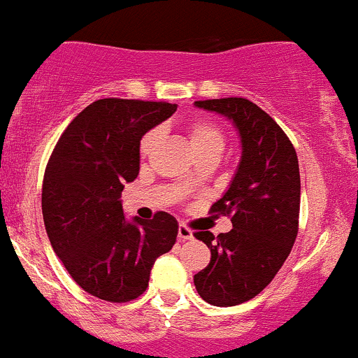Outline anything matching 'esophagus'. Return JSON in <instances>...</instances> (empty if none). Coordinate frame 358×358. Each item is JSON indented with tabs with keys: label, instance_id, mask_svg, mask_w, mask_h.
Here are the masks:
<instances>
[{
	"label": "esophagus",
	"instance_id": "1",
	"mask_svg": "<svg viewBox=\"0 0 358 358\" xmlns=\"http://www.w3.org/2000/svg\"><path fill=\"white\" fill-rule=\"evenodd\" d=\"M178 238H179V241H187V239H193V231H191L189 227H186L180 224L179 229H178Z\"/></svg>",
	"mask_w": 358,
	"mask_h": 358
}]
</instances>
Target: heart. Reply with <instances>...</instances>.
I'll use <instances>...</instances> for the list:
<instances>
[{"instance_id":"heart-1","label":"heart","mask_w":358,"mask_h":358,"mask_svg":"<svg viewBox=\"0 0 358 358\" xmlns=\"http://www.w3.org/2000/svg\"><path fill=\"white\" fill-rule=\"evenodd\" d=\"M187 132V141H189L191 150L198 157H213L219 158L220 153L224 150V132L213 120L210 119H194L187 124L186 127ZM155 141H157V132L152 131L148 134L143 136L141 139V155L146 157L150 153V150L153 148ZM191 179L186 178L184 180V186H189Z\"/></svg>"}]
</instances>
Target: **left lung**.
<instances>
[{"mask_svg":"<svg viewBox=\"0 0 358 358\" xmlns=\"http://www.w3.org/2000/svg\"><path fill=\"white\" fill-rule=\"evenodd\" d=\"M194 106L231 120L241 141L234 178L212 205V212L233 215V229L217 238L194 233L212 253L194 274L198 294L215 307H233L257 296L288 259L298 234L300 169L285 131L250 99H205Z\"/></svg>","mask_w":358,"mask_h":358,"instance_id":"1","label":"left lung"}]
</instances>
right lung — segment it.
Here are the masks:
<instances>
[{
	"label": "right lung",
	"instance_id": "1",
	"mask_svg": "<svg viewBox=\"0 0 358 358\" xmlns=\"http://www.w3.org/2000/svg\"><path fill=\"white\" fill-rule=\"evenodd\" d=\"M178 110L172 103L105 98L58 139L43 180V219L58 259L84 291L131 301L148 288L155 260L171 252L178 220L125 219L124 184L139 174L141 138Z\"/></svg>",
	"mask_w": 358,
	"mask_h": 358
}]
</instances>
